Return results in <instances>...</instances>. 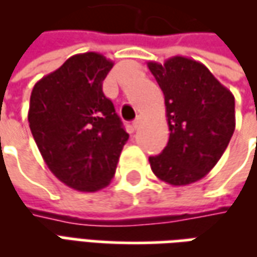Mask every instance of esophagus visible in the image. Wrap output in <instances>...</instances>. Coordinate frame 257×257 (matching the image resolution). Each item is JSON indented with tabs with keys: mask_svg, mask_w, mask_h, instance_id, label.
Segmentation results:
<instances>
[{
	"mask_svg": "<svg viewBox=\"0 0 257 257\" xmlns=\"http://www.w3.org/2000/svg\"><path fill=\"white\" fill-rule=\"evenodd\" d=\"M140 125H142V118L138 117V118H136V119H135V121H134V123H132V126H134V129H135V131H136V129L139 128Z\"/></svg>",
	"mask_w": 257,
	"mask_h": 257,
	"instance_id": "esophagus-1",
	"label": "esophagus"
}]
</instances>
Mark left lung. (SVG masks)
<instances>
[{"label": "left lung", "mask_w": 257, "mask_h": 257, "mask_svg": "<svg viewBox=\"0 0 257 257\" xmlns=\"http://www.w3.org/2000/svg\"><path fill=\"white\" fill-rule=\"evenodd\" d=\"M165 97L169 140L151 171L172 186L198 182L220 160L235 129V100L206 66L184 56L149 62Z\"/></svg>", "instance_id": "1"}]
</instances>
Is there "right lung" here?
I'll return each mask as SVG.
<instances>
[{"label":"right lung","instance_id":"obj_1","mask_svg":"<svg viewBox=\"0 0 257 257\" xmlns=\"http://www.w3.org/2000/svg\"><path fill=\"white\" fill-rule=\"evenodd\" d=\"M114 62L96 52L74 55L33 88L29 125L49 171L68 187H107L129 135L101 85Z\"/></svg>","mask_w":257,"mask_h":257}]
</instances>
